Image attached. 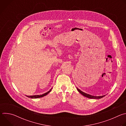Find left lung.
I'll return each mask as SVG.
<instances>
[{
  "label": "left lung",
  "mask_w": 126,
  "mask_h": 126,
  "mask_svg": "<svg viewBox=\"0 0 126 126\" xmlns=\"http://www.w3.org/2000/svg\"><path fill=\"white\" fill-rule=\"evenodd\" d=\"M77 90L78 91V92L81 93L82 95H83L84 96L86 97H87L88 98H90V99H100V98H103V97H104L105 95H104V96H92L91 95H89V94H88L87 93H85L82 91H81L80 90H79V89L77 88Z\"/></svg>",
  "instance_id": "8db88e82"
}]
</instances>
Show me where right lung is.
I'll use <instances>...</instances> for the list:
<instances>
[{
  "label": "right lung",
  "instance_id": "add662e5",
  "mask_svg": "<svg viewBox=\"0 0 126 126\" xmlns=\"http://www.w3.org/2000/svg\"><path fill=\"white\" fill-rule=\"evenodd\" d=\"M51 90H52V89H51L48 92H46V93H44V94H42V95H33V96H27V97H29V98H41V97H42L45 96H46V95H47V94L51 91Z\"/></svg>",
  "mask_w": 126,
  "mask_h": 126
}]
</instances>
